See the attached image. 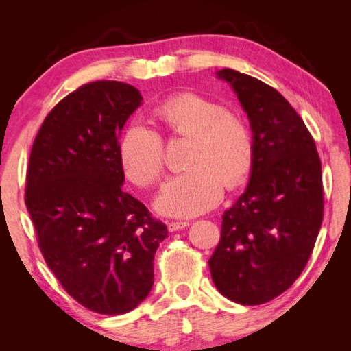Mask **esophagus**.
Segmentation results:
<instances>
[{
    "label": "esophagus",
    "mask_w": 351,
    "mask_h": 351,
    "mask_svg": "<svg viewBox=\"0 0 351 351\" xmlns=\"http://www.w3.org/2000/svg\"><path fill=\"white\" fill-rule=\"evenodd\" d=\"M187 226H189V221H169L167 223V229L170 230V232H176V230H181Z\"/></svg>",
    "instance_id": "34e87169"
}]
</instances>
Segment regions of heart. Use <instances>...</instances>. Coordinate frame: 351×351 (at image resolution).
Instances as JSON below:
<instances>
[{"mask_svg":"<svg viewBox=\"0 0 351 351\" xmlns=\"http://www.w3.org/2000/svg\"><path fill=\"white\" fill-rule=\"evenodd\" d=\"M160 134L134 123L119 141V164L126 180L151 189L166 169L162 138L187 140L182 164L187 169L170 180L156 199L158 211L189 217L205 213L247 180L255 164L256 145L247 121L237 111L204 95L182 92L152 110Z\"/></svg>","mask_w":351,"mask_h":351,"instance_id":"1","label":"heart"}]
</instances>
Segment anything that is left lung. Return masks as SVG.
<instances>
[{
    "instance_id": "1",
    "label": "left lung",
    "mask_w": 351,
    "mask_h": 351,
    "mask_svg": "<svg viewBox=\"0 0 351 351\" xmlns=\"http://www.w3.org/2000/svg\"><path fill=\"white\" fill-rule=\"evenodd\" d=\"M219 77L250 119L256 156L208 264L223 295L255 306L285 293L308 264L324 214L322 161L303 119L276 88L234 69Z\"/></svg>"
}]
</instances>
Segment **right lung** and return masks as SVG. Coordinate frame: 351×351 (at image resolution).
Listing matches in <instances>:
<instances>
[{
    "instance_id": "obj_1",
    "label": "right lung",
    "mask_w": 351,
    "mask_h": 351,
    "mask_svg": "<svg viewBox=\"0 0 351 351\" xmlns=\"http://www.w3.org/2000/svg\"><path fill=\"white\" fill-rule=\"evenodd\" d=\"M141 102L136 87L93 81L45 117L29 154L25 205L45 263L88 311L121 315L154 285L164 223L123 191L117 147Z\"/></svg>"
}]
</instances>
